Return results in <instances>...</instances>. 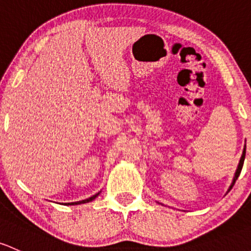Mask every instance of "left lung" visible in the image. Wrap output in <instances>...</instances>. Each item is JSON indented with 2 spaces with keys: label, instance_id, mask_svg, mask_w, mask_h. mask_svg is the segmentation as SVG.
<instances>
[{
  "label": "left lung",
  "instance_id": "8db88e82",
  "mask_svg": "<svg viewBox=\"0 0 251 251\" xmlns=\"http://www.w3.org/2000/svg\"><path fill=\"white\" fill-rule=\"evenodd\" d=\"M244 159H245V146H244V149H243V154H242V156H241V160H239V163H238V166H237V170H236V172H234V176H233V179H232V183H231L230 188H228V190H227V192L230 191V190H231L232 188H233L234 183H236V180H237V179H238L239 174H241V171H242V168H243ZM227 192H226V194H227Z\"/></svg>",
  "mask_w": 251,
  "mask_h": 251
}]
</instances>
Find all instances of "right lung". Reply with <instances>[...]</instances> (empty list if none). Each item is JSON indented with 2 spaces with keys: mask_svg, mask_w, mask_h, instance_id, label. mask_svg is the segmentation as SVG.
Returning <instances> with one entry per match:
<instances>
[{
  "mask_svg": "<svg viewBox=\"0 0 251 251\" xmlns=\"http://www.w3.org/2000/svg\"><path fill=\"white\" fill-rule=\"evenodd\" d=\"M101 192V191H100ZM100 192H97V194H95V195H92L91 197H89V199H86V200H83V201H78V202H71V203H65V205H75V204H83V203H88V202H91L92 200H95L96 199L97 196H99L100 195Z\"/></svg>",
  "mask_w": 251,
  "mask_h": 251,
  "instance_id": "obj_1",
  "label": "right lung"
}]
</instances>
